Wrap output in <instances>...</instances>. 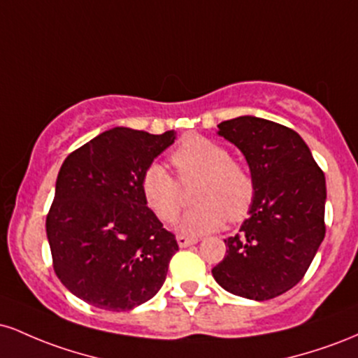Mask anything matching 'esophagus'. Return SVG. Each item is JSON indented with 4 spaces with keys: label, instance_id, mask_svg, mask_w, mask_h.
Segmentation results:
<instances>
[{
    "label": "esophagus",
    "instance_id": "esophagus-1",
    "mask_svg": "<svg viewBox=\"0 0 358 358\" xmlns=\"http://www.w3.org/2000/svg\"><path fill=\"white\" fill-rule=\"evenodd\" d=\"M176 242H178L180 248H188V245H193L199 242V239H193V237H185V236H178L176 237Z\"/></svg>",
    "mask_w": 358,
    "mask_h": 358
}]
</instances>
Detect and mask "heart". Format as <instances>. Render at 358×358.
Wrapping results in <instances>:
<instances>
[{"mask_svg":"<svg viewBox=\"0 0 358 358\" xmlns=\"http://www.w3.org/2000/svg\"><path fill=\"white\" fill-rule=\"evenodd\" d=\"M171 163L182 180L200 176L195 188L199 205L183 213L176 224L182 234L202 236L222 227L225 220L239 222L248 215L256 195L252 175L231 159L227 148L212 139L187 136L171 153ZM141 195L150 210L163 222L176 219L182 208V192L176 178L165 166L153 163L139 182Z\"/></svg>","mask_w":358,"mask_h":358,"instance_id":"obj_1","label":"heart"}]
</instances>
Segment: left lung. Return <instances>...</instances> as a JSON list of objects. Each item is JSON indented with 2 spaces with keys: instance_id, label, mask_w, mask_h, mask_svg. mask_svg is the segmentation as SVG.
I'll use <instances>...</instances> for the list:
<instances>
[{
  "instance_id": "obj_1",
  "label": "left lung",
  "mask_w": 358,
  "mask_h": 358,
  "mask_svg": "<svg viewBox=\"0 0 358 358\" xmlns=\"http://www.w3.org/2000/svg\"><path fill=\"white\" fill-rule=\"evenodd\" d=\"M217 134L244 155L256 195L212 276L237 296L276 298L301 281L324 239V175L303 138L278 122L241 116Z\"/></svg>"
}]
</instances>
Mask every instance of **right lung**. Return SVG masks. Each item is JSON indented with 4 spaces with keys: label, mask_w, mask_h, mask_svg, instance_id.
Listing matches in <instances>:
<instances>
[{
    "label": "right lung",
    "mask_w": 358,
    "mask_h": 358,
    "mask_svg": "<svg viewBox=\"0 0 358 358\" xmlns=\"http://www.w3.org/2000/svg\"><path fill=\"white\" fill-rule=\"evenodd\" d=\"M176 139L113 127L65 158L47 215L53 269L89 305L133 310L159 291L178 250L141 195L145 170Z\"/></svg>",
    "instance_id": "add662e5"
}]
</instances>
